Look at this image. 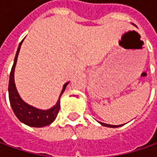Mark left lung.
Masks as SVG:
<instances>
[{"instance_id":"8db88e82","label":"left lung","mask_w":157,"mask_h":157,"mask_svg":"<svg viewBox=\"0 0 157 157\" xmlns=\"http://www.w3.org/2000/svg\"><path fill=\"white\" fill-rule=\"evenodd\" d=\"M101 125L105 126V127H109V128H118V127H121V125H119V126H116V125H109V124H105L103 123V122H100Z\"/></svg>"}]
</instances>
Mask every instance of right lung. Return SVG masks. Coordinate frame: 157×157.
<instances>
[{
    "label": "right lung",
    "mask_w": 157,
    "mask_h": 157,
    "mask_svg": "<svg viewBox=\"0 0 157 157\" xmlns=\"http://www.w3.org/2000/svg\"><path fill=\"white\" fill-rule=\"evenodd\" d=\"M23 41V40H22ZM21 41L20 44L18 46L17 52L15 54L14 63L12 66V69L10 71V76H9V98L10 105L13 109V112L15 113V116L18 118V120L21 121L22 123L26 124L29 127H34V128H42L47 125H50L52 123L55 119L57 117L58 111L60 109V97L63 94V91L69 84V82L65 83L63 85L62 92L59 95V98L57 100V104L53 107L48 109V110H41L34 107L32 105H29L27 103H25L23 100H21L20 95L18 94L16 87H15V78H14V73H15V67L17 61V57L20 52L21 48Z\"/></svg>",
    "instance_id": "right-lung-1"
}]
</instances>
